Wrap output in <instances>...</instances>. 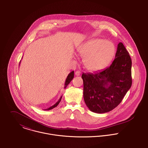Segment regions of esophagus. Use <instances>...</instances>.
I'll return each instance as SVG.
<instances>
[{
  "instance_id": "obj_1",
  "label": "esophagus",
  "mask_w": 148,
  "mask_h": 148,
  "mask_svg": "<svg viewBox=\"0 0 148 148\" xmlns=\"http://www.w3.org/2000/svg\"><path fill=\"white\" fill-rule=\"evenodd\" d=\"M80 71H76V72H75V75L76 76H80Z\"/></svg>"
}]
</instances>
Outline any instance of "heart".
I'll list each match as a JSON object with an SVG mask.
<instances>
[{
  "instance_id": "b5f03b06",
  "label": "heart",
  "mask_w": 148,
  "mask_h": 148,
  "mask_svg": "<svg viewBox=\"0 0 148 148\" xmlns=\"http://www.w3.org/2000/svg\"><path fill=\"white\" fill-rule=\"evenodd\" d=\"M77 51L83 58L86 69L95 72L104 69L111 62L115 54V47L111 42L96 39L82 44Z\"/></svg>"
}]
</instances>
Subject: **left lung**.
Here are the masks:
<instances>
[{
  "instance_id": "8db88e82",
  "label": "left lung",
  "mask_w": 148,
  "mask_h": 148,
  "mask_svg": "<svg viewBox=\"0 0 148 148\" xmlns=\"http://www.w3.org/2000/svg\"><path fill=\"white\" fill-rule=\"evenodd\" d=\"M131 68L130 56L120 42L109 67L95 73H83L84 99L90 111L104 113L120 104L132 86Z\"/></svg>"
}]
</instances>
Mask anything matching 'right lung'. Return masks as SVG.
I'll list each match as a JSON object with an SVG mask.
<instances>
[{"label": "right lung", "mask_w": 148, "mask_h": 148, "mask_svg": "<svg viewBox=\"0 0 148 148\" xmlns=\"http://www.w3.org/2000/svg\"><path fill=\"white\" fill-rule=\"evenodd\" d=\"M20 63H21V62H20ZM73 77H74V71H72V72L68 75V76H67V77H66V80H65V86H64V88H65V89L66 88V87L67 86V85L70 83V82L72 81V80L73 79ZM62 96L60 97V98L59 99V100L58 101V102H57L56 104H55L53 106H52L49 107V108H48V109H45V110H51V109H53V108L56 107L57 106H58V104L60 103V101H61V100H62Z\"/></svg>", "instance_id": "1"}]
</instances>
